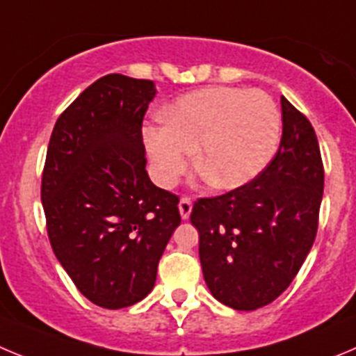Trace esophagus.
I'll list each match as a JSON object with an SVG mask.
<instances>
[{
    "mask_svg": "<svg viewBox=\"0 0 356 356\" xmlns=\"http://www.w3.org/2000/svg\"><path fill=\"white\" fill-rule=\"evenodd\" d=\"M191 207H193V204H191V198L182 197L181 202H179V213H181L182 220H188V218H190Z\"/></svg>",
    "mask_w": 356,
    "mask_h": 356,
    "instance_id": "obj_1",
    "label": "esophagus"
}]
</instances>
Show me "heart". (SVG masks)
<instances>
[{
    "instance_id": "obj_1",
    "label": "heart",
    "mask_w": 356,
    "mask_h": 356,
    "mask_svg": "<svg viewBox=\"0 0 356 356\" xmlns=\"http://www.w3.org/2000/svg\"><path fill=\"white\" fill-rule=\"evenodd\" d=\"M280 136V113L264 92L206 88L179 99L165 126L145 131L154 175L172 186L188 168L198 145L197 170L218 190H234L261 174Z\"/></svg>"
}]
</instances>
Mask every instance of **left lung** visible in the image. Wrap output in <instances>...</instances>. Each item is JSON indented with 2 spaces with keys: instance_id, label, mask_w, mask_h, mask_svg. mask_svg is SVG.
Returning <instances> with one entry per match:
<instances>
[{
  "instance_id": "8db88e82",
  "label": "left lung",
  "mask_w": 356,
  "mask_h": 356,
  "mask_svg": "<svg viewBox=\"0 0 356 356\" xmlns=\"http://www.w3.org/2000/svg\"><path fill=\"white\" fill-rule=\"evenodd\" d=\"M282 104V140L268 166L220 197L198 198L191 223L198 230L202 273L218 302L255 310L289 287L316 239L325 170L309 118Z\"/></svg>"
}]
</instances>
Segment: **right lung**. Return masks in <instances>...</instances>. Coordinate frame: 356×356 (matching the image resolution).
I'll return each mask as SVG.
<instances>
[{
    "mask_svg": "<svg viewBox=\"0 0 356 356\" xmlns=\"http://www.w3.org/2000/svg\"><path fill=\"white\" fill-rule=\"evenodd\" d=\"M154 81L108 74L58 117L42 172L49 243L79 293L102 309L152 291L181 223L179 197L149 179L142 124Z\"/></svg>",
    "mask_w": 356,
    "mask_h": 356,
    "instance_id": "right-lung-1",
    "label": "right lung"
}]
</instances>
